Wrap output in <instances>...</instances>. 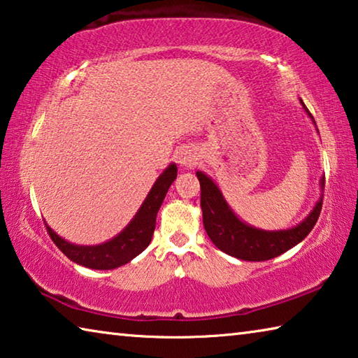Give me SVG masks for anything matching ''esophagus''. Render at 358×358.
Returning a JSON list of instances; mask_svg holds the SVG:
<instances>
[{
  "label": "esophagus",
  "instance_id": "obj_1",
  "mask_svg": "<svg viewBox=\"0 0 358 358\" xmlns=\"http://www.w3.org/2000/svg\"><path fill=\"white\" fill-rule=\"evenodd\" d=\"M197 161H199V157L196 153H194V150H183L178 156L180 166L185 169H192L197 164Z\"/></svg>",
  "mask_w": 358,
  "mask_h": 358
}]
</instances>
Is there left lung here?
I'll return each mask as SVG.
<instances>
[{"label": "left lung", "mask_w": 358, "mask_h": 358, "mask_svg": "<svg viewBox=\"0 0 358 358\" xmlns=\"http://www.w3.org/2000/svg\"><path fill=\"white\" fill-rule=\"evenodd\" d=\"M308 117L316 124L313 115L300 99ZM317 129V128H316ZM319 132V131H317ZM201 181V207L203 216V227L207 230L210 240L217 250L241 260L260 262L278 257L280 254L289 251L290 248L299 245L300 241L311 232L316 226L317 217L322 210V196L314 205L305 220L300 224L282 230H264L250 226L234 213L232 208L224 199L217 185L203 172H196ZM325 177L320 178V189H324Z\"/></svg>", "instance_id": "left-lung-1"}]
</instances>
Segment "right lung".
<instances>
[{"instance_id":"right-lung-1","label":"right lung","mask_w":358,"mask_h":358,"mask_svg":"<svg viewBox=\"0 0 358 358\" xmlns=\"http://www.w3.org/2000/svg\"><path fill=\"white\" fill-rule=\"evenodd\" d=\"M175 178H177V166L172 162L157 177L148 196L145 197L141 208L137 210V213L128 226L121 230L117 237L106 241V243L93 246L74 245L59 237L48 226L47 232L52 237L53 243L59 248V251L71 259L72 262L93 270L118 268V266L128 264L129 260L137 257L150 245L156 227V215Z\"/></svg>"}]
</instances>
